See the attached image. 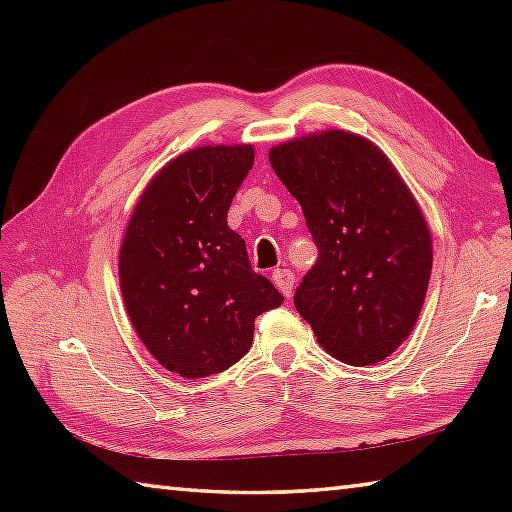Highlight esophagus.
I'll use <instances>...</instances> for the list:
<instances>
[{
    "label": "esophagus",
    "mask_w": 512,
    "mask_h": 512,
    "mask_svg": "<svg viewBox=\"0 0 512 512\" xmlns=\"http://www.w3.org/2000/svg\"><path fill=\"white\" fill-rule=\"evenodd\" d=\"M273 281H275V286L281 290V295L284 297L292 295V288H295V275H292V270L277 268L273 273Z\"/></svg>",
    "instance_id": "obj_1"
}]
</instances>
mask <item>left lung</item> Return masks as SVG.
Returning <instances> with one entry per match:
<instances>
[{
	"instance_id": "obj_1",
	"label": "left lung",
	"mask_w": 512,
	"mask_h": 512,
	"mask_svg": "<svg viewBox=\"0 0 512 512\" xmlns=\"http://www.w3.org/2000/svg\"><path fill=\"white\" fill-rule=\"evenodd\" d=\"M270 165L319 248L297 286V312L339 361H383L427 295L433 253L420 206L383 151L350 132L290 140L270 149Z\"/></svg>"
}]
</instances>
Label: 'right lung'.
I'll use <instances>...</instances> for the list:
<instances>
[{"instance_id": "obj_1", "label": "right lung", "mask_w": 512, "mask_h": 512, "mask_svg": "<svg viewBox=\"0 0 512 512\" xmlns=\"http://www.w3.org/2000/svg\"><path fill=\"white\" fill-rule=\"evenodd\" d=\"M253 160L250 145H209L173 158L127 226L118 257L127 314L156 361L184 378L235 365L253 345L255 319L284 303L226 224Z\"/></svg>"}]
</instances>
